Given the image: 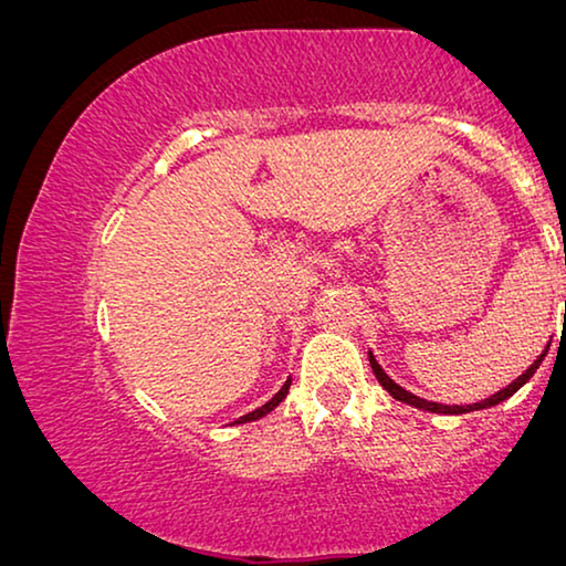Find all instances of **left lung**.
<instances>
[{"instance_id": "left-lung-1", "label": "left lung", "mask_w": 566, "mask_h": 566, "mask_svg": "<svg viewBox=\"0 0 566 566\" xmlns=\"http://www.w3.org/2000/svg\"><path fill=\"white\" fill-rule=\"evenodd\" d=\"M546 352H548V346L544 348V354H541L538 359L533 361V364L528 366V369H525L518 379L511 381V385H507L505 389H500V392L490 395L488 400H480V402H472V405H441V402H428V400H423V397H416L412 392H408V389H402L400 385H395V381L389 379L387 374H385V369H381V366L377 364V359H374V354H371V352H369V364H371L374 377H377L379 385L385 387L387 392L395 397V400H400V402H405V405H412V408L428 410V412H441V416H461V412H474V410H484V408H495V405H500L503 400H507V397H513V395L518 392V389L525 385V381H528V379L533 377V374H536V369L541 366V361H544Z\"/></svg>"}]
</instances>
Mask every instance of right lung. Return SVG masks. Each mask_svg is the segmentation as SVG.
Segmentation results:
<instances>
[{
  "label": "right lung",
  "instance_id": "1",
  "mask_svg": "<svg viewBox=\"0 0 566 566\" xmlns=\"http://www.w3.org/2000/svg\"><path fill=\"white\" fill-rule=\"evenodd\" d=\"M290 385H292V379H286V381H284V385H282V389H280V392H276V395L272 397V400H269L266 405H261V408H256V410H253V412H245V416H241V418H238V420H235V423H251V420H259V418H264V416H269V412H272V410L276 408V405H280V402L284 400V397H286V392H290Z\"/></svg>",
  "mask_w": 566,
  "mask_h": 566
}]
</instances>
